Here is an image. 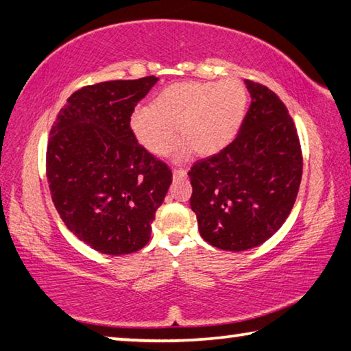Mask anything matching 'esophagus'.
Instances as JSON below:
<instances>
[{"instance_id": "34e87169", "label": "esophagus", "mask_w": 351, "mask_h": 351, "mask_svg": "<svg viewBox=\"0 0 351 351\" xmlns=\"http://www.w3.org/2000/svg\"><path fill=\"white\" fill-rule=\"evenodd\" d=\"M187 176V171L184 169H173V178L178 180V178H186Z\"/></svg>"}]
</instances>
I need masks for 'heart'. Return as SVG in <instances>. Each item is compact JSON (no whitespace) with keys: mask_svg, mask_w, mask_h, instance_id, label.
<instances>
[{"mask_svg":"<svg viewBox=\"0 0 351 351\" xmlns=\"http://www.w3.org/2000/svg\"><path fill=\"white\" fill-rule=\"evenodd\" d=\"M247 110L246 86L239 80L176 82L158 94L152 106L136 110L130 128L139 144L153 154H167L176 142L178 156L189 150L199 156L221 152L235 139Z\"/></svg>","mask_w":351,"mask_h":351,"instance_id":"obj_1","label":"heart"}]
</instances>
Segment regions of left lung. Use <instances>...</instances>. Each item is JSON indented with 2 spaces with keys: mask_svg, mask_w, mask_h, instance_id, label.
<instances>
[{
  "mask_svg": "<svg viewBox=\"0 0 351 351\" xmlns=\"http://www.w3.org/2000/svg\"><path fill=\"white\" fill-rule=\"evenodd\" d=\"M252 102L221 152L190 169V207L199 235L224 251H247L282 228L302 180L300 141L276 93L245 80Z\"/></svg>",
  "mask_w": 351,
  "mask_h": 351,
  "instance_id": "8db88e82",
  "label": "left lung"
}]
</instances>
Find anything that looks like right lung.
Returning <instances> with one entry per match:
<instances>
[{
  "mask_svg": "<svg viewBox=\"0 0 351 351\" xmlns=\"http://www.w3.org/2000/svg\"><path fill=\"white\" fill-rule=\"evenodd\" d=\"M159 79L83 86L58 112L46 150V176L58 215L96 251H139L167 195L171 171L138 144L130 119Z\"/></svg>",
  "mask_w": 351,
  "mask_h": 351,
  "instance_id": "1",
  "label": "right lung"
}]
</instances>
